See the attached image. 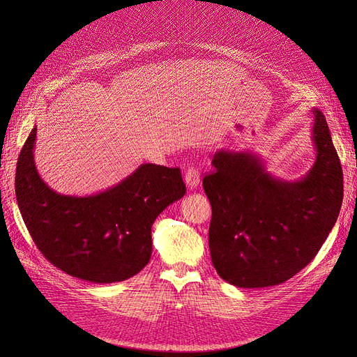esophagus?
<instances>
[{
    "instance_id": "esophagus-1",
    "label": "esophagus",
    "mask_w": 357,
    "mask_h": 357,
    "mask_svg": "<svg viewBox=\"0 0 357 357\" xmlns=\"http://www.w3.org/2000/svg\"><path fill=\"white\" fill-rule=\"evenodd\" d=\"M199 181H201V175H199L198 167L190 166L188 169H186V172H185V182H186V185H188L190 190L197 188V186L199 185Z\"/></svg>"
}]
</instances>
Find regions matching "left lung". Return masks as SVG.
Instances as JSON below:
<instances>
[{
	"mask_svg": "<svg viewBox=\"0 0 357 357\" xmlns=\"http://www.w3.org/2000/svg\"><path fill=\"white\" fill-rule=\"evenodd\" d=\"M317 159L295 182L273 178L252 153L220 150L204 176L213 217L208 243L217 273L238 288L279 285L321 249L343 202V171L326 117L314 108Z\"/></svg>",
	"mask_w": 357,
	"mask_h": 357,
	"instance_id": "1",
	"label": "left lung"
}]
</instances>
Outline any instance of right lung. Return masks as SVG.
Here are the masks:
<instances>
[{
	"instance_id": "add662e5",
	"label": "right lung",
	"mask_w": 357,
	"mask_h": 357,
	"mask_svg": "<svg viewBox=\"0 0 357 357\" xmlns=\"http://www.w3.org/2000/svg\"><path fill=\"white\" fill-rule=\"evenodd\" d=\"M36 131L17 160L15 197L37 249L53 266L93 284L139 273L152 255V224L185 195L181 169L144 163L97 195H61L37 174Z\"/></svg>"
}]
</instances>
